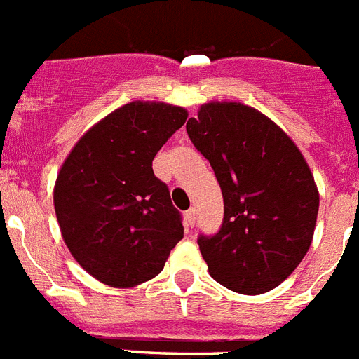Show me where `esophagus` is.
Listing matches in <instances>:
<instances>
[{
	"label": "esophagus",
	"mask_w": 359,
	"mask_h": 359,
	"mask_svg": "<svg viewBox=\"0 0 359 359\" xmlns=\"http://www.w3.org/2000/svg\"><path fill=\"white\" fill-rule=\"evenodd\" d=\"M185 223H187V226H194V223H196V210L194 208H190V210H187L185 212Z\"/></svg>",
	"instance_id": "esophagus-1"
}]
</instances>
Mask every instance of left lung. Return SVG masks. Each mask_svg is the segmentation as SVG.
Here are the masks:
<instances>
[{"instance_id":"8db88e82","label":"left lung","mask_w":359,"mask_h":359,"mask_svg":"<svg viewBox=\"0 0 359 359\" xmlns=\"http://www.w3.org/2000/svg\"><path fill=\"white\" fill-rule=\"evenodd\" d=\"M187 133L223 192V226L198 239L208 273L236 293H268L315 233L320 194L306 158L273 120L231 100L203 104Z\"/></svg>"}]
</instances>
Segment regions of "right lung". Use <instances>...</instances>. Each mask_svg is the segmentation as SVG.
I'll list each match as a JSON object with an SVG mask.
<instances>
[{
    "mask_svg": "<svg viewBox=\"0 0 359 359\" xmlns=\"http://www.w3.org/2000/svg\"><path fill=\"white\" fill-rule=\"evenodd\" d=\"M185 107L135 100L91 126L57 174L53 207L73 259L111 287L156 277L183 239L182 215L152 160Z\"/></svg>",
    "mask_w": 359,
    "mask_h": 359,
    "instance_id": "1",
    "label": "right lung"
}]
</instances>
